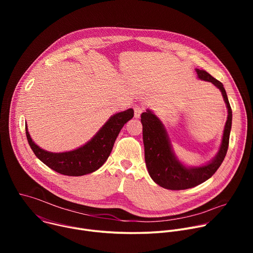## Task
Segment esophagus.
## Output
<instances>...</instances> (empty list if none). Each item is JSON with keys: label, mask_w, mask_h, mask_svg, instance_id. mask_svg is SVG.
Instances as JSON below:
<instances>
[{"label": "esophagus", "mask_w": 253, "mask_h": 253, "mask_svg": "<svg viewBox=\"0 0 253 253\" xmlns=\"http://www.w3.org/2000/svg\"><path fill=\"white\" fill-rule=\"evenodd\" d=\"M133 109H134V116H135V118H139L141 116L143 110H144L143 107L141 105H139V104H135L134 107H133Z\"/></svg>", "instance_id": "esophagus-1"}]
</instances>
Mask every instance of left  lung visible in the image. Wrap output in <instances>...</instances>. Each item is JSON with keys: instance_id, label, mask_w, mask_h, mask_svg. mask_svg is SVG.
I'll list each match as a JSON object with an SVG mask.
<instances>
[{"instance_id": "obj_1", "label": "left lung", "mask_w": 253, "mask_h": 253, "mask_svg": "<svg viewBox=\"0 0 253 253\" xmlns=\"http://www.w3.org/2000/svg\"><path fill=\"white\" fill-rule=\"evenodd\" d=\"M197 78L212 83L219 89L227 108V120L224 126L219 150L208 162L199 166H188L174 152L171 140L162 121L147 109L141 115L145 163L150 177L159 186L171 190H183L195 187L208 180L219 168L226 155L232 124V111L223 84L213 78L205 70L195 69Z\"/></svg>"}]
</instances>
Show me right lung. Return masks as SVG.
<instances>
[{
	"instance_id": "right-lung-1",
	"label": "right lung",
	"mask_w": 253,
	"mask_h": 253,
	"mask_svg": "<svg viewBox=\"0 0 253 253\" xmlns=\"http://www.w3.org/2000/svg\"><path fill=\"white\" fill-rule=\"evenodd\" d=\"M134 116L132 108L112 115L82 146L65 152L42 149L32 139L27 123L26 135L35 155L54 171L68 176H82L98 170L109 157L122 127Z\"/></svg>"
}]
</instances>
